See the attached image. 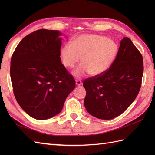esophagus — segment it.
<instances>
[{
  "mask_svg": "<svg viewBox=\"0 0 155 155\" xmlns=\"http://www.w3.org/2000/svg\"><path fill=\"white\" fill-rule=\"evenodd\" d=\"M76 84L77 86H80V85L82 84V81L81 80H76Z\"/></svg>",
  "mask_w": 155,
  "mask_h": 155,
  "instance_id": "1",
  "label": "esophagus"
}]
</instances>
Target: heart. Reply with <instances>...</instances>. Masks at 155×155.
I'll return each instance as SVG.
<instances>
[{
	"label": "heart",
	"mask_w": 155,
	"mask_h": 155,
	"mask_svg": "<svg viewBox=\"0 0 155 155\" xmlns=\"http://www.w3.org/2000/svg\"><path fill=\"white\" fill-rule=\"evenodd\" d=\"M118 52L116 42L110 38L98 35H83L75 37L72 43L64 45L61 50L62 63L67 68L75 69L76 77H84L88 73L98 76L110 67Z\"/></svg>",
	"instance_id": "heart-1"
}]
</instances>
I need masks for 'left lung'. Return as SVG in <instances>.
<instances>
[{
  "label": "left lung",
  "mask_w": 155,
  "mask_h": 155,
  "mask_svg": "<svg viewBox=\"0 0 155 155\" xmlns=\"http://www.w3.org/2000/svg\"><path fill=\"white\" fill-rule=\"evenodd\" d=\"M143 74L142 54L129 38L123 37L110 67L104 73L83 82L88 113L104 120L119 116L137 97Z\"/></svg>",
  "instance_id": "1"
}]
</instances>
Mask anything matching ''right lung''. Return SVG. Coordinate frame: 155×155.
Wrapping results in <instances>:
<instances>
[{
	"instance_id": "right-lung-1",
	"label": "right lung",
	"mask_w": 155,
	"mask_h": 155,
	"mask_svg": "<svg viewBox=\"0 0 155 155\" xmlns=\"http://www.w3.org/2000/svg\"><path fill=\"white\" fill-rule=\"evenodd\" d=\"M61 33L40 29L19 42L11 61L16 101L29 116L48 119L62 110L75 80L61 63Z\"/></svg>"
}]
</instances>
